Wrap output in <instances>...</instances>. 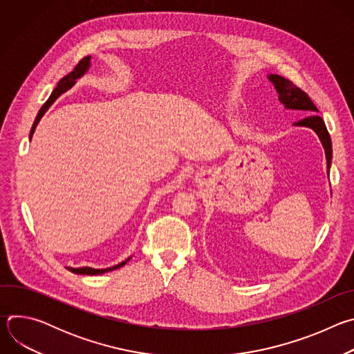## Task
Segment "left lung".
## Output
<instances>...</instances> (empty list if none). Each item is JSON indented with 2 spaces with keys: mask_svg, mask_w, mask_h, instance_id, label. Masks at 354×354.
Wrapping results in <instances>:
<instances>
[{
  "mask_svg": "<svg viewBox=\"0 0 354 354\" xmlns=\"http://www.w3.org/2000/svg\"><path fill=\"white\" fill-rule=\"evenodd\" d=\"M268 78L274 85L276 91L279 92V100L284 105L286 109L301 111L307 115L304 119H301L297 123H294V126L310 127L318 134V137L324 145V149H325L326 172L329 176V169H330V164H332V141H330V136L326 130L324 119L321 116L315 115L319 111L317 109V106L314 105L310 96L304 91L295 86L290 80H286L277 74H270V75H268Z\"/></svg>",
  "mask_w": 354,
  "mask_h": 354,
  "instance_id": "1",
  "label": "left lung"
}]
</instances>
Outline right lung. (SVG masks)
Returning a JSON list of instances; mask_svg holds the SVG:
<instances>
[{"instance_id":"obj_1","label":"right lung","mask_w":354,"mask_h":354,"mask_svg":"<svg viewBox=\"0 0 354 354\" xmlns=\"http://www.w3.org/2000/svg\"><path fill=\"white\" fill-rule=\"evenodd\" d=\"M89 67H91V56H86V57H84V59L75 66V68H74L70 74H67L66 77H63V78L59 81L57 86L53 89L52 95H50V97L46 100L44 105L40 108V111H39V113H37V116H36V119H35V122H33V126H32V129H30L29 138H32V136H33V133H35V130H36L37 123L40 122L41 116L47 112V109L55 104V100H56L62 93H64L66 91H68V89L75 84V80L81 78V77L88 71ZM130 258H131V257H130ZM130 258H127L126 261L120 262V263L116 265V266L106 268V269H93V268H88V266H85V268H67V269H68L70 272L75 273V274H89V276H93V274H104V273H108V272H111V270H115V269H119V268L124 266V265L130 261Z\"/></svg>"}]
</instances>
